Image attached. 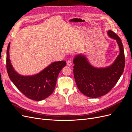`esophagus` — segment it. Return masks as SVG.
Masks as SVG:
<instances>
[{"label": "esophagus", "instance_id": "esophagus-1", "mask_svg": "<svg viewBox=\"0 0 132 132\" xmlns=\"http://www.w3.org/2000/svg\"><path fill=\"white\" fill-rule=\"evenodd\" d=\"M71 65H72V63H71V62L70 61H68L67 65L68 66H71Z\"/></svg>", "mask_w": 132, "mask_h": 132}]
</instances>
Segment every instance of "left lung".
<instances>
[{
  "mask_svg": "<svg viewBox=\"0 0 132 132\" xmlns=\"http://www.w3.org/2000/svg\"><path fill=\"white\" fill-rule=\"evenodd\" d=\"M107 34L116 41L119 50L118 56L110 65L96 67L83 53L76 55L73 59L76 84L81 93L87 97L97 98L107 94L116 84L125 68V53L121 38L112 31L109 30Z\"/></svg>",
  "mask_w": 132,
  "mask_h": 132,
  "instance_id": "8db88e82",
  "label": "left lung"
}]
</instances>
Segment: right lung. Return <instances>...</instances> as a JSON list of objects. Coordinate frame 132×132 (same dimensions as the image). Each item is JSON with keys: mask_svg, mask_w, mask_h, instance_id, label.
<instances>
[{"mask_svg": "<svg viewBox=\"0 0 132 132\" xmlns=\"http://www.w3.org/2000/svg\"><path fill=\"white\" fill-rule=\"evenodd\" d=\"M10 43L6 52V69L7 74L15 86L30 99L41 101L53 92L59 73L65 67L64 61L52 63L40 72L32 75H22L16 71L11 63L9 55Z\"/></svg>", "mask_w": 132, "mask_h": 132, "instance_id": "1", "label": "right lung"}]
</instances>
